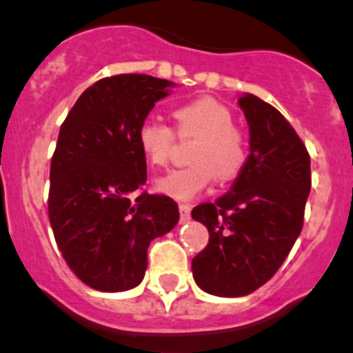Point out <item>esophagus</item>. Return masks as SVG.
Masks as SVG:
<instances>
[{
    "mask_svg": "<svg viewBox=\"0 0 353 353\" xmlns=\"http://www.w3.org/2000/svg\"><path fill=\"white\" fill-rule=\"evenodd\" d=\"M178 209H180L181 223H187V221L190 219V205H188V203H180V205H178Z\"/></svg>",
    "mask_w": 353,
    "mask_h": 353,
    "instance_id": "1",
    "label": "esophagus"
}]
</instances>
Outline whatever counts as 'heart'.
Instances as JSON below:
<instances>
[{"mask_svg":"<svg viewBox=\"0 0 353 353\" xmlns=\"http://www.w3.org/2000/svg\"><path fill=\"white\" fill-rule=\"evenodd\" d=\"M176 134L197 137L190 150L192 165L175 170L156 181V190L176 201H188L212 183L214 176L231 180L243 170L246 144L243 134L232 125L226 107L214 98H197L173 110ZM137 146L154 168H165L175 148L172 127L158 119H146L137 129Z\"/></svg>","mask_w":353,"mask_h":353,"instance_id":"1","label":"heart"}]
</instances>
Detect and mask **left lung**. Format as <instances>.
Here are the masks:
<instances>
[{"label":"left lung","mask_w":353,"mask_h":353,"mask_svg":"<svg viewBox=\"0 0 353 353\" xmlns=\"http://www.w3.org/2000/svg\"><path fill=\"white\" fill-rule=\"evenodd\" d=\"M250 156L231 190L194 207L209 243L192 260L195 282L219 297L248 296L274 277L301 234L311 190L310 152L284 115L245 93Z\"/></svg>","instance_id":"1"}]
</instances>
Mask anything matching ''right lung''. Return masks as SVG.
I'll use <instances>...</instances> for the list:
<instances>
[{
    "label": "right lung",
    "mask_w": 353,
    "mask_h": 353,
    "mask_svg": "<svg viewBox=\"0 0 353 353\" xmlns=\"http://www.w3.org/2000/svg\"><path fill=\"white\" fill-rule=\"evenodd\" d=\"M175 83L117 74L86 88L63 122L50 163L49 221L72 274L101 292L143 282L148 248L180 219L166 195L143 192L137 129Z\"/></svg>",
    "instance_id": "add662e5"
}]
</instances>
